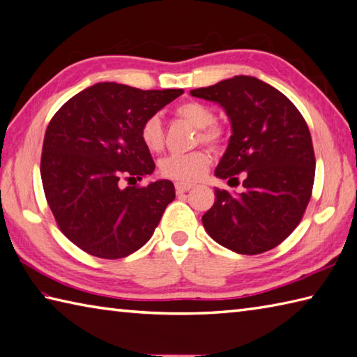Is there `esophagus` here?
<instances>
[{
    "instance_id": "esophagus-1",
    "label": "esophagus",
    "mask_w": 357,
    "mask_h": 357,
    "mask_svg": "<svg viewBox=\"0 0 357 357\" xmlns=\"http://www.w3.org/2000/svg\"><path fill=\"white\" fill-rule=\"evenodd\" d=\"M174 188H176L178 193H184L187 190H190V188H193V184H188V183H176L174 184Z\"/></svg>"
}]
</instances>
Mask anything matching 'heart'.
Segmentation results:
<instances>
[{
  "label": "heart",
  "instance_id": "heart-1",
  "mask_svg": "<svg viewBox=\"0 0 357 357\" xmlns=\"http://www.w3.org/2000/svg\"><path fill=\"white\" fill-rule=\"evenodd\" d=\"M176 116L198 128V142L207 144L216 149L226 139V131L221 125L215 123V113L201 102H184L176 108ZM141 141L151 153L164 149V127L159 116L146 117L141 127ZM211 155L206 150H197L185 155H170L159 162V172L162 176L178 181V183H193L204 176L211 167Z\"/></svg>",
  "mask_w": 357,
  "mask_h": 357
}]
</instances>
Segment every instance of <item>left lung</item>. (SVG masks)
<instances>
[{
	"label": "left lung",
	"mask_w": 357,
	"mask_h": 357,
	"mask_svg": "<svg viewBox=\"0 0 357 357\" xmlns=\"http://www.w3.org/2000/svg\"><path fill=\"white\" fill-rule=\"evenodd\" d=\"M190 94L225 108L232 136L215 176L232 184L241 174L244 187L238 195L215 188L204 229L236 254L274 249L302 221L312 193L316 158L303 116L280 91L250 75Z\"/></svg>",
	"instance_id": "1"
}]
</instances>
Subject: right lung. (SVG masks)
<instances>
[{
    "instance_id": "right-lung-1",
    "label": "right lung",
    "mask_w": 357,
    "mask_h": 357,
    "mask_svg": "<svg viewBox=\"0 0 357 357\" xmlns=\"http://www.w3.org/2000/svg\"><path fill=\"white\" fill-rule=\"evenodd\" d=\"M183 93L96 83L71 97L49 122L41 183L59 229L86 254L116 260L151 238L174 199L173 183L122 188L121 181H141L155 170L141 127Z\"/></svg>"
}]
</instances>
